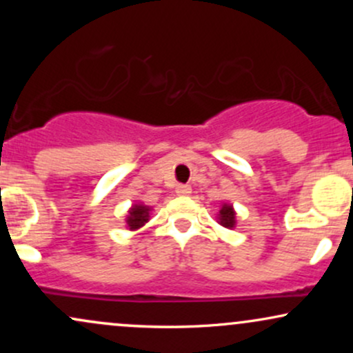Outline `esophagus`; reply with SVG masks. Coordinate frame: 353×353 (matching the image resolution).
<instances>
[{"label": "esophagus", "mask_w": 353, "mask_h": 353, "mask_svg": "<svg viewBox=\"0 0 353 353\" xmlns=\"http://www.w3.org/2000/svg\"><path fill=\"white\" fill-rule=\"evenodd\" d=\"M176 192H177V196H189V194L192 192V189H190V185H188V184H179L176 188Z\"/></svg>", "instance_id": "obj_1"}]
</instances>
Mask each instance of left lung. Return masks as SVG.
Returning <instances> with one entry per match:
<instances>
[{
	"label": "left lung",
	"instance_id": "8db88e82",
	"mask_svg": "<svg viewBox=\"0 0 353 353\" xmlns=\"http://www.w3.org/2000/svg\"><path fill=\"white\" fill-rule=\"evenodd\" d=\"M219 224L224 225V228L228 229H232L234 225H236V212H234L232 205H222V209L219 210Z\"/></svg>",
	"mask_w": 353,
	"mask_h": 353
}]
</instances>
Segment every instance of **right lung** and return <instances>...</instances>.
<instances>
[{"mask_svg":"<svg viewBox=\"0 0 353 353\" xmlns=\"http://www.w3.org/2000/svg\"><path fill=\"white\" fill-rule=\"evenodd\" d=\"M149 221V208L145 205H132V209L129 210L128 216V225L129 229H139L141 225H144Z\"/></svg>","mask_w":353,"mask_h":353,"instance_id":"1","label":"right lung"}]
</instances>
